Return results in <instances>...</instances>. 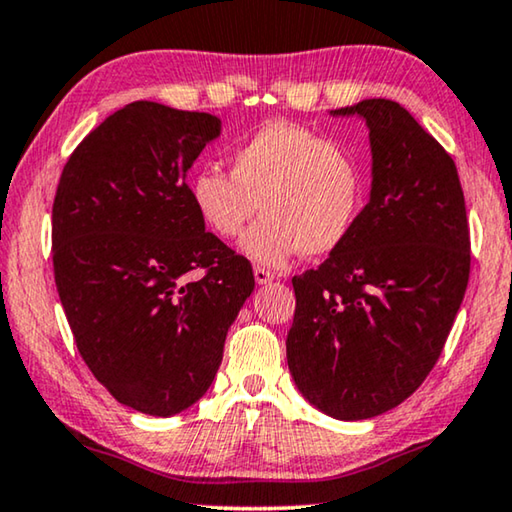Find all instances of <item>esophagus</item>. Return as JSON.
I'll return each mask as SVG.
<instances>
[{"label": "esophagus", "mask_w": 512, "mask_h": 512, "mask_svg": "<svg viewBox=\"0 0 512 512\" xmlns=\"http://www.w3.org/2000/svg\"><path fill=\"white\" fill-rule=\"evenodd\" d=\"M254 279H256L258 286H265L274 279V274L270 270H265V268H254Z\"/></svg>", "instance_id": "esophagus-1"}]
</instances>
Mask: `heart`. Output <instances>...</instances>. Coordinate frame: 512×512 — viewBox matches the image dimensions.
<instances>
[{
	"label": "heart",
	"mask_w": 512,
	"mask_h": 512,
	"mask_svg": "<svg viewBox=\"0 0 512 512\" xmlns=\"http://www.w3.org/2000/svg\"><path fill=\"white\" fill-rule=\"evenodd\" d=\"M189 201L212 235L231 240L258 207L265 214L244 233L242 256L281 268L305 251L328 256L351 238L365 207L358 159L298 124L270 122L235 147L231 175L217 166L189 177Z\"/></svg>",
	"instance_id": "1"
}]
</instances>
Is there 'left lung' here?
Segmentation results:
<instances>
[{
	"instance_id": "left-lung-1",
	"label": "left lung",
	"mask_w": 512,
	"mask_h": 512,
	"mask_svg": "<svg viewBox=\"0 0 512 512\" xmlns=\"http://www.w3.org/2000/svg\"><path fill=\"white\" fill-rule=\"evenodd\" d=\"M369 129L372 189L360 221L316 270L293 277L288 369L337 420L395 409L439 360L471 268L462 184L450 154L390 99L330 110Z\"/></svg>"
}]
</instances>
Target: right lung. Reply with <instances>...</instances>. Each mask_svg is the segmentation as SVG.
Instances as JSON below:
<instances>
[{
	"label": "right lung",
	"instance_id": "obj_1",
	"mask_svg": "<svg viewBox=\"0 0 512 512\" xmlns=\"http://www.w3.org/2000/svg\"><path fill=\"white\" fill-rule=\"evenodd\" d=\"M221 136L210 113L133 101L66 161L53 205L59 300L87 367L117 402L182 413L210 388L254 272L189 201L187 173ZM191 269H205L191 282Z\"/></svg>",
	"mask_w": 512,
	"mask_h": 512
}]
</instances>
